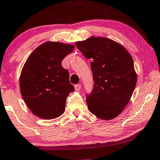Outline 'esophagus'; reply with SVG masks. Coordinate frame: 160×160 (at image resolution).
Returning a JSON list of instances; mask_svg holds the SVG:
<instances>
[{
	"instance_id": "1",
	"label": "esophagus",
	"mask_w": 160,
	"mask_h": 160,
	"mask_svg": "<svg viewBox=\"0 0 160 160\" xmlns=\"http://www.w3.org/2000/svg\"><path fill=\"white\" fill-rule=\"evenodd\" d=\"M75 91H79L80 90V88H81V85L78 84V85H75Z\"/></svg>"
}]
</instances>
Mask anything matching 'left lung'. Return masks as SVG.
<instances>
[{
	"label": "left lung",
	"mask_w": 160,
	"mask_h": 160,
	"mask_svg": "<svg viewBox=\"0 0 160 160\" xmlns=\"http://www.w3.org/2000/svg\"><path fill=\"white\" fill-rule=\"evenodd\" d=\"M75 44L92 61L94 85L86 96L89 111L102 120L115 118L124 110L136 88L137 75L131 56L124 46L107 38L92 36Z\"/></svg>",
	"instance_id": "1"
}]
</instances>
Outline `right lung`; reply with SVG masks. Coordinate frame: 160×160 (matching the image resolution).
Masks as SVG:
<instances>
[{
    "label": "right lung",
    "instance_id": "obj_1",
    "mask_svg": "<svg viewBox=\"0 0 160 160\" xmlns=\"http://www.w3.org/2000/svg\"><path fill=\"white\" fill-rule=\"evenodd\" d=\"M75 48L74 45L48 41L36 48L22 69L20 92L29 109L45 120L64 113L67 97L75 88L62 61Z\"/></svg>",
    "mask_w": 160,
    "mask_h": 160
}]
</instances>
